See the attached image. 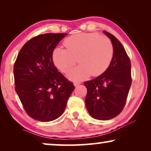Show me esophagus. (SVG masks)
I'll use <instances>...</instances> for the list:
<instances>
[{
    "mask_svg": "<svg viewBox=\"0 0 151 151\" xmlns=\"http://www.w3.org/2000/svg\"><path fill=\"white\" fill-rule=\"evenodd\" d=\"M73 84H74V86H79L80 83V82H74Z\"/></svg>",
    "mask_w": 151,
    "mask_h": 151,
    "instance_id": "1",
    "label": "esophagus"
}]
</instances>
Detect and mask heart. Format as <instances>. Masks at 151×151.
Segmentation results:
<instances>
[{"label":"heart","mask_w":151,"mask_h":151,"mask_svg":"<svg viewBox=\"0 0 151 151\" xmlns=\"http://www.w3.org/2000/svg\"><path fill=\"white\" fill-rule=\"evenodd\" d=\"M64 45L66 49H54L52 60L58 69L67 73L78 58L80 65L67 76L73 82L82 81L90 75L100 76L106 71L112 61L113 46L111 40L96 33L72 35L65 39Z\"/></svg>","instance_id":"obj_1"}]
</instances>
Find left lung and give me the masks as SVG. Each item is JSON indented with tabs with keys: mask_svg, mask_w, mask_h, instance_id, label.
<instances>
[{
	"mask_svg": "<svg viewBox=\"0 0 151 151\" xmlns=\"http://www.w3.org/2000/svg\"><path fill=\"white\" fill-rule=\"evenodd\" d=\"M113 46L112 61L100 76L84 83L87 88L86 109L95 119L107 120L123 110L131 87V64L121 42L110 33L104 32Z\"/></svg>",
	"mask_w": 151,
	"mask_h": 151,
	"instance_id": "1",
	"label": "left lung"
}]
</instances>
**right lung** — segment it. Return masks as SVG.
I'll return each mask as SVG.
<instances>
[{
  "label": "right lung",
  "instance_id": "1",
  "mask_svg": "<svg viewBox=\"0 0 151 151\" xmlns=\"http://www.w3.org/2000/svg\"><path fill=\"white\" fill-rule=\"evenodd\" d=\"M67 34H45L27 42L14 66L15 90L28 115L40 122L58 118L75 86L58 71L53 50Z\"/></svg>",
  "mask_w": 151,
  "mask_h": 151
}]
</instances>
